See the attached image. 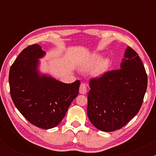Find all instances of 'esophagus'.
Wrapping results in <instances>:
<instances>
[{
    "mask_svg": "<svg viewBox=\"0 0 156 156\" xmlns=\"http://www.w3.org/2000/svg\"><path fill=\"white\" fill-rule=\"evenodd\" d=\"M87 84L84 83H81L80 85V88H79V92L80 94H86L87 93Z\"/></svg>",
    "mask_w": 156,
    "mask_h": 156,
    "instance_id": "34e87169",
    "label": "esophagus"
}]
</instances>
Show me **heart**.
I'll return each instance as SVG.
<instances>
[{"label":"heart","mask_w":156,"mask_h":156,"mask_svg":"<svg viewBox=\"0 0 156 156\" xmlns=\"http://www.w3.org/2000/svg\"><path fill=\"white\" fill-rule=\"evenodd\" d=\"M100 60H101V56H100L99 55H93L92 60H91V64H92V65H94V64L98 63ZM108 65L109 60L108 58H103V59H101V61L98 62V65L96 66L95 69H94V74H95L96 76H101V75L104 73L105 71H106V69H108Z\"/></svg>","instance_id":"b5f03b06"}]
</instances>
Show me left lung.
I'll return each mask as SVG.
<instances>
[{"mask_svg":"<svg viewBox=\"0 0 156 156\" xmlns=\"http://www.w3.org/2000/svg\"><path fill=\"white\" fill-rule=\"evenodd\" d=\"M120 69L105 73L89 81L87 115L102 131L120 129L131 120L142 105L147 76L137 53L127 48Z\"/></svg>","mask_w":156,"mask_h":156,"instance_id":"8db88e82","label":"left lung"}]
</instances>
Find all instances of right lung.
Wrapping results in <instances>:
<instances>
[{
	"mask_svg": "<svg viewBox=\"0 0 156 156\" xmlns=\"http://www.w3.org/2000/svg\"><path fill=\"white\" fill-rule=\"evenodd\" d=\"M45 52L37 44L25 48L11 66L10 94L16 108L32 125L50 129L63 119L78 94L80 80L64 83L38 71Z\"/></svg>",
	"mask_w": 156,
	"mask_h": 156,
	"instance_id": "obj_1",
	"label": "right lung"
}]
</instances>
